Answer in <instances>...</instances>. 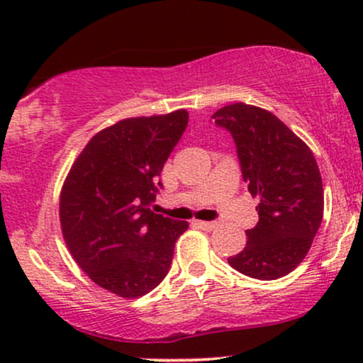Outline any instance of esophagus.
Segmentation results:
<instances>
[{
	"instance_id": "obj_1",
	"label": "esophagus",
	"mask_w": 363,
	"mask_h": 363,
	"mask_svg": "<svg viewBox=\"0 0 363 363\" xmlns=\"http://www.w3.org/2000/svg\"><path fill=\"white\" fill-rule=\"evenodd\" d=\"M194 225L198 228H201V230H206V232L215 230V228L218 227V223H216V222H203V220H196Z\"/></svg>"
}]
</instances>
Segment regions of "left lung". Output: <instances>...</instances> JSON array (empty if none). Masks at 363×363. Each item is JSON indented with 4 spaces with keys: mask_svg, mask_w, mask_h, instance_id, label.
Masks as SVG:
<instances>
[{
    "mask_svg": "<svg viewBox=\"0 0 363 363\" xmlns=\"http://www.w3.org/2000/svg\"><path fill=\"white\" fill-rule=\"evenodd\" d=\"M232 135L259 222L228 264L256 280L294 272L309 252L324 211V191L311 148L272 112L237 102L211 116Z\"/></svg>",
    "mask_w": 363,
    "mask_h": 363,
    "instance_id": "1",
    "label": "left lung"
}]
</instances>
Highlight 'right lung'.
I'll list each match as a JSON object with an SVG mask.
<instances>
[{"label":"right lung","instance_id":"1","mask_svg":"<svg viewBox=\"0 0 363 363\" xmlns=\"http://www.w3.org/2000/svg\"><path fill=\"white\" fill-rule=\"evenodd\" d=\"M187 111L123 119L91 138L61 189L60 220L73 259L102 289L138 298L167 277L187 222L153 213L164 164Z\"/></svg>","mask_w":363,"mask_h":363}]
</instances>
